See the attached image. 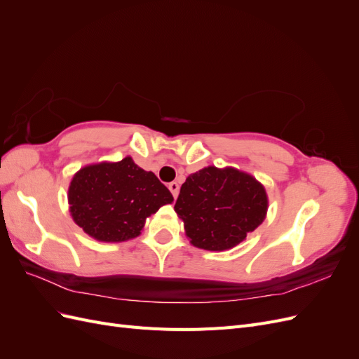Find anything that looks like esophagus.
<instances>
[{
    "label": "esophagus",
    "instance_id": "34e87169",
    "mask_svg": "<svg viewBox=\"0 0 359 359\" xmlns=\"http://www.w3.org/2000/svg\"><path fill=\"white\" fill-rule=\"evenodd\" d=\"M168 187H169V190H170V193H172V196L177 198L178 193H180V184H178V182H170Z\"/></svg>",
    "mask_w": 359,
    "mask_h": 359
}]
</instances>
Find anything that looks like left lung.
<instances>
[{
    "label": "left lung",
    "instance_id": "1",
    "mask_svg": "<svg viewBox=\"0 0 359 359\" xmlns=\"http://www.w3.org/2000/svg\"><path fill=\"white\" fill-rule=\"evenodd\" d=\"M268 198L262 184L233 168H203L181 186L175 212L194 247L232 248L265 220Z\"/></svg>",
    "mask_w": 359,
    "mask_h": 359
}]
</instances>
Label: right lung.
Segmentation results:
<instances>
[{
  "instance_id": "1",
  "label": "right lung",
  "mask_w": 359,
  "mask_h": 359,
  "mask_svg": "<svg viewBox=\"0 0 359 359\" xmlns=\"http://www.w3.org/2000/svg\"><path fill=\"white\" fill-rule=\"evenodd\" d=\"M173 201L153 172L132 157L97 163L74 173L69 187L74 223L97 241L121 243L140 235L147 217Z\"/></svg>"
}]
</instances>
